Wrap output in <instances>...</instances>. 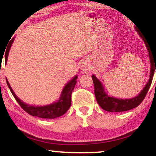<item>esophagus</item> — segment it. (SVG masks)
I'll use <instances>...</instances> for the list:
<instances>
[{"mask_svg":"<svg viewBox=\"0 0 156 156\" xmlns=\"http://www.w3.org/2000/svg\"><path fill=\"white\" fill-rule=\"evenodd\" d=\"M82 70L84 72H87L88 70H90V66L88 64H87L86 63H83L82 65Z\"/></svg>","mask_w":156,"mask_h":156,"instance_id":"1","label":"esophagus"}]
</instances>
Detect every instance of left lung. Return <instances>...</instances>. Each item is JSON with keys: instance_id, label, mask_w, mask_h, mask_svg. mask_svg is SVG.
<instances>
[{"instance_id": "obj_1", "label": "left lung", "mask_w": 156, "mask_h": 156, "mask_svg": "<svg viewBox=\"0 0 156 156\" xmlns=\"http://www.w3.org/2000/svg\"><path fill=\"white\" fill-rule=\"evenodd\" d=\"M140 34V37L143 39V41L147 47L148 53H149L150 60H151V75H150V79L148 80L147 85L144 87L143 90L141 91L138 96L129 99H120V98H114V97H110L104 91V87L101 82L95 75H93L92 79L94 84V93L95 96H96V101L98 104L102 109L107 112H119L128 111L130 109H133V108L138 107L140 104L142 103V101L144 100V97L147 95L148 90L151 87L152 80H153V74L155 72V67L156 68V50L154 52L152 51V48L150 44H148L147 40L144 38L142 34L140 32L138 29H136ZM156 73V69H155Z\"/></svg>"}]
</instances>
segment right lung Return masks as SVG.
Masks as SVG:
<instances>
[{"label":"right lung","mask_w":156,"mask_h":156,"mask_svg":"<svg viewBox=\"0 0 156 156\" xmlns=\"http://www.w3.org/2000/svg\"><path fill=\"white\" fill-rule=\"evenodd\" d=\"M14 41V38L11 40L10 44L8 46L5 52V62H7L8 59V55L9 52V49L11 48V46L12 44V42ZM76 79H77V75L75 76L72 80H70L66 85L65 87L62 91L61 96H60L59 100L57 102H55L52 104L47 106H43V107H35V106H30L28 104L24 103L21 100L18 98L17 96L14 94V91L10 85H9L8 80H6V83L8 85L9 89L12 95L14 96L17 103L23 109L28 113L29 115H32L34 117H38L40 118H47V119H54L58 117L62 116L65 114L71 107V93H72L73 90H74L75 85L76 83Z\"/></svg>","instance_id":"right-lung-1"}]
</instances>
